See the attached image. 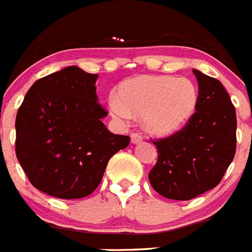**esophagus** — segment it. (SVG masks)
Instances as JSON below:
<instances>
[{
    "mask_svg": "<svg viewBox=\"0 0 252 252\" xmlns=\"http://www.w3.org/2000/svg\"><path fill=\"white\" fill-rule=\"evenodd\" d=\"M131 143L132 144H136V143H140L143 140V135L142 134H139V132H131Z\"/></svg>",
    "mask_w": 252,
    "mask_h": 252,
    "instance_id": "1",
    "label": "esophagus"
}]
</instances>
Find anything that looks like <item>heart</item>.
Here are the masks:
<instances>
[{
    "label": "heart",
    "instance_id": "b5f03b06",
    "mask_svg": "<svg viewBox=\"0 0 252 252\" xmlns=\"http://www.w3.org/2000/svg\"><path fill=\"white\" fill-rule=\"evenodd\" d=\"M120 98L110 97V113L120 121L143 116L147 131L170 135L180 131L195 113L198 90L190 79L169 75H140L125 80Z\"/></svg>",
    "mask_w": 252,
    "mask_h": 252
}]
</instances>
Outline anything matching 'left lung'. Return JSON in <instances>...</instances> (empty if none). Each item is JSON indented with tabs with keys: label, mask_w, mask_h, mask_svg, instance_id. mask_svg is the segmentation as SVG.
<instances>
[{
	"label": "left lung",
	"mask_w": 252,
	"mask_h": 252,
	"mask_svg": "<svg viewBox=\"0 0 252 252\" xmlns=\"http://www.w3.org/2000/svg\"><path fill=\"white\" fill-rule=\"evenodd\" d=\"M199 92L196 109L180 131L152 140L158 161L151 186L173 200H190L216 187L233 161L237 117L220 80L194 70Z\"/></svg>",
	"instance_id": "obj_1"
}]
</instances>
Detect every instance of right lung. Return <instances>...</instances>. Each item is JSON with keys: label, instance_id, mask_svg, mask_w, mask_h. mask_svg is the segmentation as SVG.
<instances>
[{"label": "right lung", "instance_id": "obj_1", "mask_svg": "<svg viewBox=\"0 0 252 252\" xmlns=\"http://www.w3.org/2000/svg\"><path fill=\"white\" fill-rule=\"evenodd\" d=\"M97 74L69 66L36 80L15 120V154L32 186L60 199H79L100 185L110 158L128 146L110 132L96 96Z\"/></svg>", "mask_w": 252, "mask_h": 252}]
</instances>
